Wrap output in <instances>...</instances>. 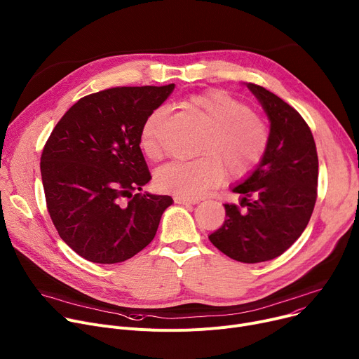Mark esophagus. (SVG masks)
<instances>
[{
    "mask_svg": "<svg viewBox=\"0 0 359 359\" xmlns=\"http://www.w3.org/2000/svg\"><path fill=\"white\" fill-rule=\"evenodd\" d=\"M174 201L177 204H182V205H194L197 204L200 200L198 198H184V197H175Z\"/></svg>",
    "mask_w": 359,
    "mask_h": 359,
    "instance_id": "1",
    "label": "esophagus"
}]
</instances>
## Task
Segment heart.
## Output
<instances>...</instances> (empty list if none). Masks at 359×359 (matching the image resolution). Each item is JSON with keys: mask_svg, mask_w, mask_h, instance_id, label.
Returning <instances> with one entry per match:
<instances>
[{"mask_svg": "<svg viewBox=\"0 0 359 359\" xmlns=\"http://www.w3.org/2000/svg\"><path fill=\"white\" fill-rule=\"evenodd\" d=\"M207 128L197 159L171 162L155 172V185L184 198H197L224 180L249 177L263 161L270 132L266 122L240 99L224 90H210L185 100ZM168 116L167 106H158L142 123L140 144L147 158L159 161L163 149L161 126Z\"/></svg>", "mask_w": 359, "mask_h": 359, "instance_id": "1", "label": "heart"}]
</instances>
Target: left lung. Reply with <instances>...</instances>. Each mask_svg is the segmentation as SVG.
Instances as JSON below:
<instances>
[{"label": "left lung", "mask_w": 359, "mask_h": 359, "mask_svg": "<svg viewBox=\"0 0 359 359\" xmlns=\"http://www.w3.org/2000/svg\"><path fill=\"white\" fill-rule=\"evenodd\" d=\"M247 88L269 116V148L252 175L233 188L245 210L224 204V223L208 238L237 262L260 263L285 253L306 229L318 196V152L294 107L259 85Z\"/></svg>", "instance_id": "left-lung-1"}]
</instances>
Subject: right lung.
Returning <instances> with one entry per match:
<instances>
[{
    "mask_svg": "<svg viewBox=\"0 0 359 359\" xmlns=\"http://www.w3.org/2000/svg\"><path fill=\"white\" fill-rule=\"evenodd\" d=\"M167 86L112 88L77 100L41 154L47 210L62 240L83 259L114 264L154 240L170 196L141 194L151 172L140 147L147 116Z\"/></svg>",
    "mask_w": 359,
    "mask_h": 359,
    "instance_id": "add662e5",
    "label": "right lung"
}]
</instances>
